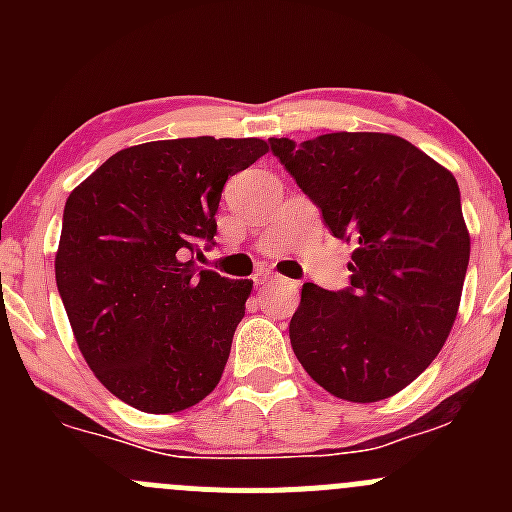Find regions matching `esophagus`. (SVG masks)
<instances>
[{"label": "esophagus", "instance_id": "esophagus-1", "mask_svg": "<svg viewBox=\"0 0 512 512\" xmlns=\"http://www.w3.org/2000/svg\"><path fill=\"white\" fill-rule=\"evenodd\" d=\"M255 282H257V285H267V282H282V277L272 275V272L265 270V272H257Z\"/></svg>", "mask_w": 512, "mask_h": 512}]
</instances>
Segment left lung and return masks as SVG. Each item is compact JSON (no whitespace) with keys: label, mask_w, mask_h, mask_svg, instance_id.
<instances>
[{"label":"left lung","mask_w":512,"mask_h":512,"mask_svg":"<svg viewBox=\"0 0 512 512\" xmlns=\"http://www.w3.org/2000/svg\"><path fill=\"white\" fill-rule=\"evenodd\" d=\"M270 146L334 237L356 245L352 287H302L294 356L337 399H389L436 359L456 322L471 257L456 178L394 133Z\"/></svg>","instance_id":"obj_1"}]
</instances>
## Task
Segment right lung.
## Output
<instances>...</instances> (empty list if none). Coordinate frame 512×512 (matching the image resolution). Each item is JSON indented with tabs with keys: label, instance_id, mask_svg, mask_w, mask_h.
Segmentation results:
<instances>
[{
	"label": "right lung",
	"instance_id": "add662e5",
	"mask_svg": "<svg viewBox=\"0 0 512 512\" xmlns=\"http://www.w3.org/2000/svg\"><path fill=\"white\" fill-rule=\"evenodd\" d=\"M262 138H173L111 156L71 190L54 270L79 352L128 406L175 414L218 386L250 280L188 260Z\"/></svg>",
	"mask_w": 512,
	"mask_h": 512
}]
</instances>
